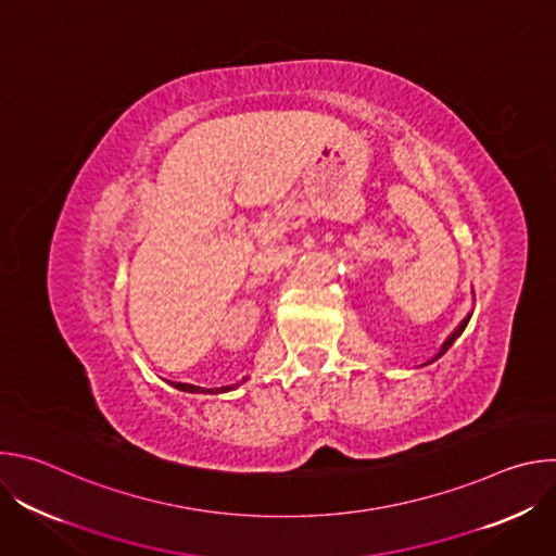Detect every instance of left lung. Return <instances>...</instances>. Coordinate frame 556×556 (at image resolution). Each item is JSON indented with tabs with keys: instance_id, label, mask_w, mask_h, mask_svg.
<instances>
[{
	"instance_id": "left-lung-1",
	"label": "left lung",
	"mask_w": 556,
	"mask_h": 556,
	"mask_svg": "<svg viewBox=\"0 0 556 556\" xmlns=\"http://www.w3.org/2000/svg\"><path fill=\"white\" fill-rule=\"evenodd\" d=\"M472 296H475V294H472ZM470 314H472V312H468V314H466V316H464V319H462V324H459V326H457V328H455V330H453V332H451V334H448V337H446V341H444V343H442V348H440V352H438V354H435V356H433V358H431V361H427V363H425V365H429V363H433V361H438V358H440V356H442V354H444V352H446V350H448V348H451V345H453V343H455V339H459V334H462V332H464V328H466V326H468V321H470Z\"/></svg>"
}]
</instances>
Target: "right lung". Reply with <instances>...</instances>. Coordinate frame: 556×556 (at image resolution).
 I'll use <instances>...</instances> for the list:
<instances>
[{
  "instance_id": "right-lung-1",
  "label": "right lung",
  "mask_w": 556,
  "mask_h": 556,
  "mask_svg": "<svg viewBox=\"0 0 556 556\" xmlns=\"http://www.w3.org/2000/svg\"><path fill=\"white\" fill-rule=\"evenodd\" d=\"M247 380V378H244ZM242 380V382H244ZM242 382H235V384H226V387H215V389H206V387H195V384H189V382H169L172 387H176V389H180V391H187V393H226V391H230V389H235V387H240Z\"/></svg>"
}]
</instances>
